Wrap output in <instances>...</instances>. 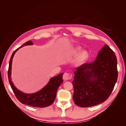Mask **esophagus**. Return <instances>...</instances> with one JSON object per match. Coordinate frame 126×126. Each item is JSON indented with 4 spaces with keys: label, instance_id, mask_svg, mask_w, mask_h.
Returning a JSON list of instances; mask_svg holds the SVG:
<instances>
[{
    "label": "esophagus",
    "instance_id": "obj_1",
    "mask_svg": "<svg viewBox=\"0 0 126 126\" xmlns=\"http://www.w3.org/2000/svg\"><path fill=\"white\" fill-rule=\"evenodd\" d=\"M72 74L71 73H65L63 74V78L64 80L65 81H67V80L71 79H72Z\"/></svg>",
    "mask_w": 126,
    "mask_h": 126
}]
</instances>
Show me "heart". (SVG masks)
Instances as JSON below:
<instances>
[{
    "instance_id": "obj_1",
    "label": "heart",
    "mask_w": 126,
    "mask_h": 126,
    "mask_svg": "<svg viewBox=\"0 0 126 126\" xmlns=\"http://www.w3.org/2000/svg\"><path fill=\"white\" fill-rule=\"evenodd\" d=\"M82 50V48L79 47H76L73 48L70 51V54L72 56H76L79 54ZM89 57V53L87 50H83L79 53L76 59V62L77 63H81L83 62L86 61Z\"/></svg>"
}]
</instances>
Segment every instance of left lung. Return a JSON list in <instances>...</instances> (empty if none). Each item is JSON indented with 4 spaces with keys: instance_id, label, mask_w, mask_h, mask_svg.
I'll return each instance as SVG.
<instances>
[{
    "instance_id": "obj_1",
    "label": "left lung",
    "mask_w": 126,
    "mask_h": 126,
    "mask_svg": "<svg viewBox=\"0 0 126 126\" xmlns=\"http://www.w3.org/2000/svg\"><path fill=\"white\" fill-rule=\"evenodd\" d=\"M74 75L72 83L76 105L89 107L103 103L110 95L118 76L115 52L105 45L95 61L77 67Z\"/></svg>"
}]
</instances>
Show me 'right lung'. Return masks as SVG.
I'll return each instance as SVG.
<instances>
[{"label": "right lung", "instance_id": "right-lung-1", "mask_svg": "<svg viewBox=\"0 0 126 126\" xmlns=\"http://www.w3.org/2000/svg\"><path fill=\"white\" fill-rule=\"evenodd\" d=\"M32 44L33 43L31 41H28L23 45H21L19 47H18L13 52L9 62L8 79H9L11 87L16 97L21 103L30 106L36 107H46L50 106L54 102L58 88L63 81L62 79L63 73H61L57 76L52 77L49 83L43 89L38 92L31 94H24L17 89L14 86L11 81V79L12 59L16 52L20 47L26 46V45Z\"/></svg>", "mask_w": 126, "mask_h": 126}]
</instances>
